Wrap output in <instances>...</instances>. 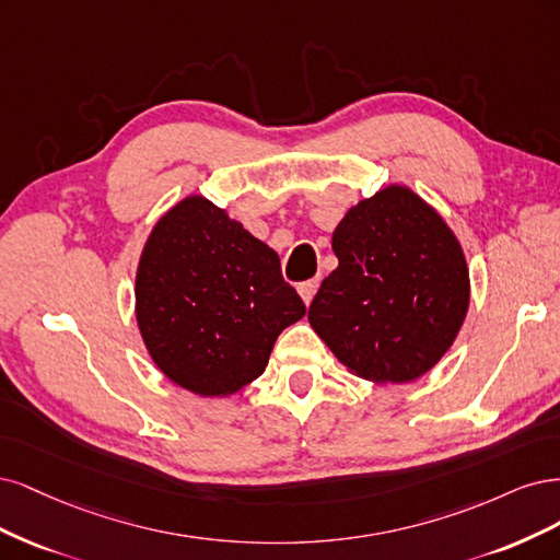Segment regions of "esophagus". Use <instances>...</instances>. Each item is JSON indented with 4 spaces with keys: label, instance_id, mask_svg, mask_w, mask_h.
I'll list each match as a JSON object with an SVG mask.
<instances>
[{
    "label": "esophagus",
    "instance_id": "34e87169",
    "mask_svg": "<svg viewBox=\"0 0 560 560\" xmlns=\"http://www.w3.org/2000/svg\"><path fill=\"white\" fill-rule=\"evenodd\" d=\"M318 279H312V281H304V283H300V295H302V300H304V304H310L312 300H314V295H316V291H318Z\"/></svg>",
    "mask_w": 560,
    "mask_h": 560
}]
</instances>
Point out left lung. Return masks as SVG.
<instances>
[{
	"mask_svg": "<svg viewBox=\"0 0 560 560\" xmlns=\"http://www.w3.org/2000/svg\"><path fill=\"white\" fill-rule=\"evenodd\" d=\"M339 260L310 306L349 372L407 384L440 363L470 306V269L442 215L407 186L360 200L332 232Z\"/></svg>",
	"mask_w": 560,
	"mask_h": 560,
	"instance_id": "obj_1",
	"label": "left lung"
}]
</instances>
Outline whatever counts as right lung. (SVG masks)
<instances>
[{"label": "right lung", "mask_w": 560, "mask_h": 560, "mask_svg": "<svg viewBox=\"0 0 560 560\" xmlns=\"http://www.w3.org/2000/svg\"><path fill=\"white\" fill-rule=\"evenodd\" d=\"M135 310L158 370L195 395L223 398L265 372L277 337L306 306L275 248L188 195L143 244Z\"/></svg>", "instance_id": "add662e5"}]
</instances>
